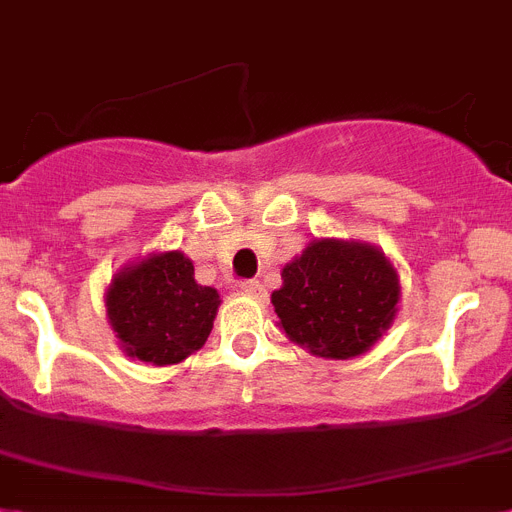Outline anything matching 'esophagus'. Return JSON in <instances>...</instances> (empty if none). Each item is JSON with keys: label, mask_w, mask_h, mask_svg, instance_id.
<instances>
[{"label": "esophagus", "mask_w": 512, "mask_h": 512, "mask_svg": "<svg viewBox=\"0 0 512 512\" xmlns=\"http://www.w3.org/2000/svg\"><path fill=\"white\" fill-rule=\"evenodd\" d=\"M242 294L249 296V299H257V302H263L265 299V289L260 281H244L242 283Z\"/></svg>", "instance_id": "1"}]
</instances>
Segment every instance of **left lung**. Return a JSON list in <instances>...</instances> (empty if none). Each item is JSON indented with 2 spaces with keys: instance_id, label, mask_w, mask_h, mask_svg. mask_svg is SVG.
Wrapping results in <instances>:
<instances>
[{
  "instance_id": "left-lung-1",
  "label": "left lung",
  "mask_w": 512,
  "mask_h": 512,
  "mask_svg": "<svg viewBox=\"0 0 512 512\" xmlns=\"http://www.w3.org/2000/svg\"><path fill=\"white\" fill-rule=\"evenodd\" d=\"M270 294L278 328L322 359L367 354L393 325L401 278L380 247L359 239H312L281 270Z\"/></svg>"
}]
</instances>
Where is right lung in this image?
Returning a JSON list of instances; mask_svg holds the SVG:
<instances>
[{
	"instance_id": "add662e5",
	"label": "right lung",
	"mask_w": 512,
	"mask_h": 512,
	"mask_svg": "<svg viewBox=\"0 0 512 512\" xmlns=\"http://www.w3.org/2000/svg\"><path fill=\"white\" fill-rule=\"evenodd\" d=\"M106 317L130 359L169 367L208 341L221 296L195 281V265L179 249L150 252L111 276Z\"/></svg>"
}]
</instances>
